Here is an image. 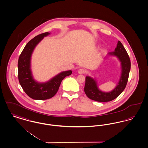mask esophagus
I'll list each match as a JSON object with an SVG mask.
<instances>
[{"label":"esophagus","mask_w":148,"mask_h":148,"mask_svg":"<svg viewBox=\"0 0 148 148\" xmlns=\"http://www.w3.org/2000/svg\"><path fill=\"white\" fill-rule=\"evenodd\" d=\"M78 73L79 74H85L86 73V70H84V69H80L78 70Z\"/></svg>","instance_id":"esophagus-1"}]
</instances>
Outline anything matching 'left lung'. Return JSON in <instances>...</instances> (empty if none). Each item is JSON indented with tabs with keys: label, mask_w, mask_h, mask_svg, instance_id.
<instances>
[{
	"label": "left lung",
	"mask_w": 148,
	"mask_h": 148,
	"mask_svg": "<svg viewBox=\"0 0 148 148\" xmlns=\"http://www.w3.org/2000/svg\"><path fill=\"white\" fill-rule=\"evenodd\" d=\"M108 55L116 56L120 61L122 68L121 78L113 91L104 92L99 89L96 80L90 77H86L84 90L87 96L92 100L99 102L112 101L124 91L126 87L131 69V61L125 47L120 41L118 42L114 52L108 53Z\"/></svg>",
	"instance_id": "8db88e82"
}]
</instances>
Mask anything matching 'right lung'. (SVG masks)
I'll return each instance as SVG.
<instances>
[{"mask_svg": "<svg viewBox=\"0 0 148 148\" xmlns=\"http://www.w3.org/2000/svg\"><path fill=\"white\" fill-rule=\"evenodd\" d=\"M49 34L47 32L39 34L30 40L18 58V78L20 84L25 92L34 100H44L53 97L58 90L62 80L72 73L71 70L61 72L46 83H38L34 79L30 68L32 53L36 45Z\"/></svg>", "mask_w": 148, "mask_h": 148, "instance_id": "1", "label": "right lung"}]
</instances>
